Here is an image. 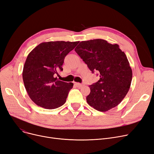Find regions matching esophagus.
<instances>
[{"label": "esophagus", "mask_w": 154, "mask_h": 154, "mask_svg": "<svg viewBox=\"0 0 154 154\" xmlns=\"http://www.w3.org/2000/svg\"><path fill=\"white\" fill-rule=\"evenodd\" d=\"M74 84H75V85L76 87H82L83 86V84H80V83H79V82H75Z\"/></svg>", "instance_id": "obj_1"}]
</instances>
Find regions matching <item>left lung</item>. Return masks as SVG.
<instances>
[{
	"label": "left lung",
	"mask_w": 154,
	"mask_h": 154,
	"mask_svg": "<svg viewBox=\"0 0 154 154\" xmlns=\"http://www.w3.org/2000/svg\"><path fill=\"white\" fill-rule=\"evenodd\" d=\"M75 51L93 73H100L98 82L89 85L88 104L100 112L118 106L127 95L132 79L130 64L119 45L94 39L80 42Z\"/></svg>",
	"instance_id": "8db88e82"
}]
</instances>
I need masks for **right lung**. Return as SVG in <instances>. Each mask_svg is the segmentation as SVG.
Returning <instances> with one entry per match:
<instances>
[{
  "mask_svg": "<svg viewBox=\"0 0 154 154\" xmlns=\"http://www.w3.org/2000/svg\"><path fill=\"white\" fill-rule=\"evenodd\" d=\"M79 42H42L29 54L23 69V81L30 98L37 106L54 109L66 102L74 84L61 81L55 76L63 70L66 56Z\"/></svg>",
  "mask_w": 154,
  "mask_h": 154,
  "instance_id": "right-lung-1",
  "label": "right lung"
}]
</instances>
